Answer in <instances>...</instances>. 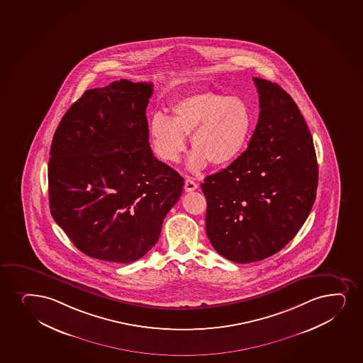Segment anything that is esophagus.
I'll return each mask as SVG.
<instances>
[{"label": "esophagus", "mask_w": 363, "mask_h": 363, "mask_svg": "<svg viewBox=\"0 0 363 363\" xmlns=\"http://www.w3.org/2000/svg\"><path fill=\"white\" fill-rule=\"evenodd\" d=\"M196 188H198V184L194 182V179L187 177L186 182H184V191L186 192H192V191H196Z\"/></svg>", "instance_id": "34e87169"}]
</instances>
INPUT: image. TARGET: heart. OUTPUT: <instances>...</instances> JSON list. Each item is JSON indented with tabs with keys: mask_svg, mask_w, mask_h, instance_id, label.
Here are the masks:
<instances>
[{
	"mask_svg": "<svg viewBox=\"0 0 363 363\" xmlns=\"http://www.w3.org/2000/svg\"><path fill=\"white\" fill-rule=\"evenodd\" d=\"M171 116L154 113L150 135L154 150L169 162H179L191 135L193 152L187 169L199 172L211 162L225 167L235 162L247 145L252 130V114L238 96L201 91L171 104Z\"/></svg>",
	"mask_w": 363,
	"mask_h": 363,
	"instance_id": "heart-1",
	"label": "heart"
}]
</instances>
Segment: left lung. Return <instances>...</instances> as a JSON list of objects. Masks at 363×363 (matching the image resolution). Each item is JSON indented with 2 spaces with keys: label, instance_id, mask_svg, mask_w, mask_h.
<instances>
[{
  "label": "left lung",
  "instance_id": "obj_1",
  "mask_svg": "<svg viewBox=\"0 0 363 363\" xmlns=\"http://www.w3.org/2000/svg\"><path fill=\"white\" fill-rule=\"evenodd\" d=\"M252 80L260 114L247 148L201 184L210 243L237 264L286 247L306 221L318 184L311 133L294 99L277 84Z\"/></svg>",
  "mask_w": 363,
  "mask_h": 363
}]
</instances>
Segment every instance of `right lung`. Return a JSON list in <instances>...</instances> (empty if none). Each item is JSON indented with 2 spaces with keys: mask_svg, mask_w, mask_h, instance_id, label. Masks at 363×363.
Returning <instances> with one entry per match:
<instances>
[{
  "mask_svg": "<svg viewBox=\"0 0 363 363\" xmlns=\"http://www.w3.org/2000/svg\"><path fill=\"white\" fill-rule=\"evenodd\" d=\"M147 82L86 91L60 120L48 162L52 218L74 245L128 264L158 242L184 179L150 150Z\"/></svg>",
  "mask_w": 363,
  "mask_h": 363,
  "instance_id": "1",
  "label": "right lung"
}]
</instances>
